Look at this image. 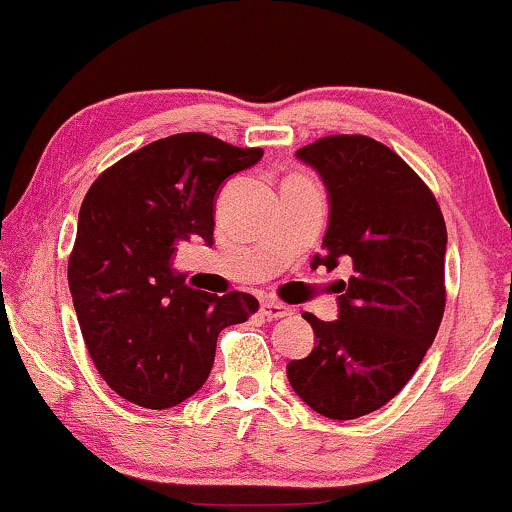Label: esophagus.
<instances>
[{
    "label": "esophagus",
    "mask_w": 512,
    "mask_h": 512,
    "mask_svg": "<svg viewBox=\"0 0 512 512\" xmlns=\"http://www.w3.org/2000/svg\"><path fill=\"white\" fill-rule=\"evenodd\" d=\"M260 312H262V317H267V319H281V317L291 315V307H286L283 303H276V300H264V303L260 305Z\"/></svg>",
    "instance_id": "obj_1"
}]
</instances>
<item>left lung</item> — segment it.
<instances>
[{
  "label": "left lung",
  "instance_id": "1",
  "mask_svg": "<svg viewBox=\"0 0 512 512\" xmlns=\"http://www.w3.org/2000/svg\"><path fill=\"white\" fill-rule=\"evenodd\" d=\"M322 176L329 226L312 267L353 262L338 319L310 312L315 348L286 367L293 391L329 420L379 410L408 384L439 331L446 221L408 164L367 135H329L295 152Z\"/></svg>",
  "mask_w": 512,
  "mask_h": 512
}]
</instances>
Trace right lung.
<instances>
[{
    "label": "right lung",
    "mask_w": 512,
    "mask_h": 512,
    "mask_svg": "<svg viewBox=\"0 0 512 512\" xmlns=\"http://www.w3.org/2000/svg\"><path fill=\"white\" fill-rule=\"evenodd\" d=\"M207 133L140 147L97 176L78 214L69 288L97 372L121 398L166 410L205 384L221 329L255 315L257 298L193 291L171 267L176 245H212L226 178L262 159Z\"/></svg>",
    "instance_id": "right-lung-1"
}]
</instances>
